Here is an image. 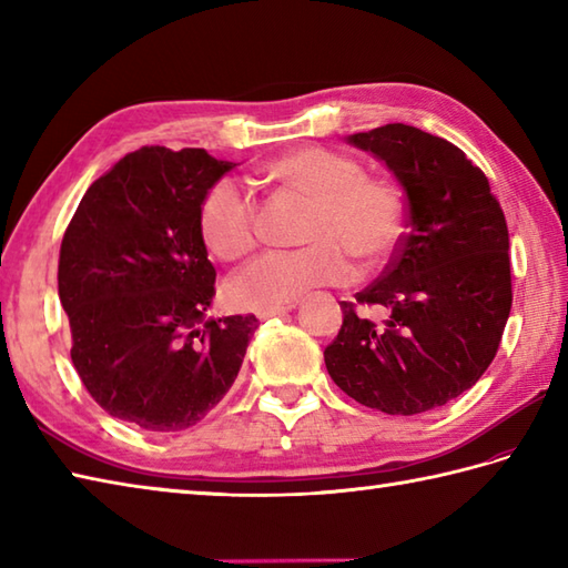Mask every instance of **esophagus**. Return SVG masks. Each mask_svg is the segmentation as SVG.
Here are the masks:
<instances>
[{
	"mask_svg": "<svg viewBox=\"0 0 568 568\" xmlns=\"http://www.w3.org/2000/svg\"><path fill=\"white\" fill-rule=\"evenodd\" d=\"M295 305H283V307H268V310H258V317L261 320H268V317H283L287 312H293Z\"/></svg>",
	"mask_w": 568,
	"mask_h": 568,
	"instance_id": "34e87169",
	"label": "esophagus"
}]
</instances>
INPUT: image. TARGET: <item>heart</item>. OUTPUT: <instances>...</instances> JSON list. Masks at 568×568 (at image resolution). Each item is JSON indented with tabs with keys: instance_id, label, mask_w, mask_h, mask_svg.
Returning a JSON list of instances; mask_svg holds the SVG:
<instances>
[{
	"instance_id": "heart-1",
	"label": "heart",
	"mask_w": 568,
	"mask_h": 568,
	"mask_svg": "<svg viewBox=\"0 0 568 568\" xmlns=\"http://www.w3.org/2000/svg\"><path fill=\"white\" fill-rule=\"evenodd\" d=\"M273 183L310 202L305 248L271 251L229 283L232 303L246 310L291 305L322 285L356 275L358 258L378 265L393 256L405 229V197L390 178L364 173L356 159L324 146L283 153L265 168ZM204 244L222 261H241L258 246L256 202L234 178L207 190L200 207Z\"/></svg>"
}]
</instances>
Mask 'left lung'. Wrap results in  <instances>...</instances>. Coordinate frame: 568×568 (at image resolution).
<instances>
[{
  "label": "left lung",
  "instance_id": "8db88e82",
  "mask_svg": "<svg viewBox=\"0 0 568 568\" xmlns=\"http://www.w3.org/2000/svg\"><path fill=\"white\" fill-rule=\"evenodd\" d=\"M348 141L403 185L407 232L378 281L356 293L389 320L376 325L342 303L324 364L356 403L419 415L476 385L498 354L513 307L508 224L484 171L446 139L385 124Z\"/></svg>",
  "mask_w": 568,
  "mask_h": 568
}]
</instances>
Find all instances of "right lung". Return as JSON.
Wrapping results in <instances>:
<instances>
[{"instance_id":"right-lung-1","label":"right lung","mask_w":568,"mask_h":568,"mask_svg":"<svg viewBox=\"0 0 568 568\" xmlns=\"http://www.w3.org/2000/svg\"><path fill=\"white\" fill-rule=\"evenodd\" d=\"M236 163L143 146L84 192L58 295L70 358L104 413L146 432L197 425L232 388L258 320H204L216 271L200 232L207 190Z\"/></svg>"}]
</instances>
